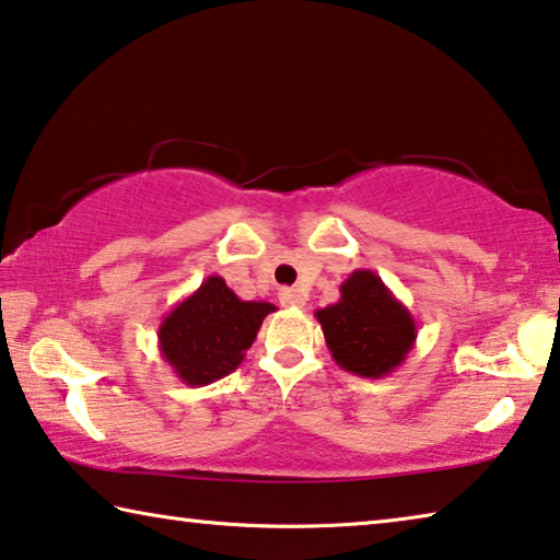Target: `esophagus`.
<instances>
[{
    "label": "esophagus",
    "mask_w": 560,
    "mask_h": 560,
    "mask_svg": "<svg viewBox=\"0 0 560 560\" xmlns=\"http://www.w3.org/2000/svg\"><path fill=\"white\" fill-rule=\"evenodd\" d=\"M280 302L285 307H305V295L295 288H282L280 290Z\"/></svg>",
    "instance_id": "esophagus-1"
}]
</instances>
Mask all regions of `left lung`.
Wrapping results in <instances>:
<instances>
[{"instance_id": "8db88e82", "label": "left lung", "mask_w": 560, "mask_h": 560, "mask_svg": "<svg viewBox=\"0 0 560 560\" xmlns=\"http://www.w3.org/2000/svg\"><path fill=\"white\" fill-rule=\"evenodd\" d=\"M315 317L332 360L357 377H387L417 342L415 317L372 270H354L340 285V300Z\"/></svg>"}]
</instances>
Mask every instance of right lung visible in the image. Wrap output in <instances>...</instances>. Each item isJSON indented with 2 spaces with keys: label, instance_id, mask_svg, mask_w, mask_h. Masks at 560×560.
<instances>
[{
  "label": "right lung",
  "instance_id": "obj_1",
  "mask_svg": "<svg viewBox=\"0 0 560 560\" xmlns=\"http://www.w3.org/2000/svg\"><path fill=\"white\" fill-rule=\"evenodd\" d=\"M275 305L241 300L220 275H210L180 300L159 327V350L188 387H206L237 370Z\"/></svg>",
  "mask_w": 560,
  "mask_h": 560
}]
</instances>
